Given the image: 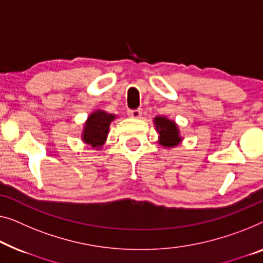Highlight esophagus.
<instances>
[{
	"label": "esophagus",
	"mask_w": 263,
	"mask_h": 263,
	"mask_svg": "<svg viewBox=\"0 0 263 263\" xmlns=\"http://www.w3.org/2000/svg\"><path fill=\"white\" fill-rule=\"evenodd\" d=\"M127 115L128 117H131V118L138 119L140 118V116H142V109H130Z\"/></svg>",
	"instance_id": "1"
}]
</instances>
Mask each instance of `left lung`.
Masks as SVG:
<instances>
[{"label": "left lung", "instance_id": "left-lung-1", "mask_svg": "<svg viewBox=\"0 0 263 263\" xmlns=\"http://www.w3.org/2000/svg\"><path fill=\"white\" fill-rule=\"evenodd\" d=\"M155 125L159 133V144L165 147L176 146L181 143L182 138L179 137V131L175 121L169 120L165 117H156Z\"/></svg>", "mask_w": 263, "mask_h": 263}]
</instances>
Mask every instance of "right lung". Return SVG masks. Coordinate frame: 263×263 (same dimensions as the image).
<instances>
[{
    "mask_svg": "<svg viewBox=\"0 0 263 263\" xmlns=\"http://www.w3.org/2000/svg\"><path fill=\"white\" fill-rule=\"evenodd\" d=\"M116 118L115 115H108L104 111H96L88 117L84 126L82 139L92 147L99 148L106 140L109 124Z\"/></svg>",
    "mask_w": 263,
    "mask_h": 263,
    "instance_id": "add662e5",
    "label": "right lung"
}]
</instances>
